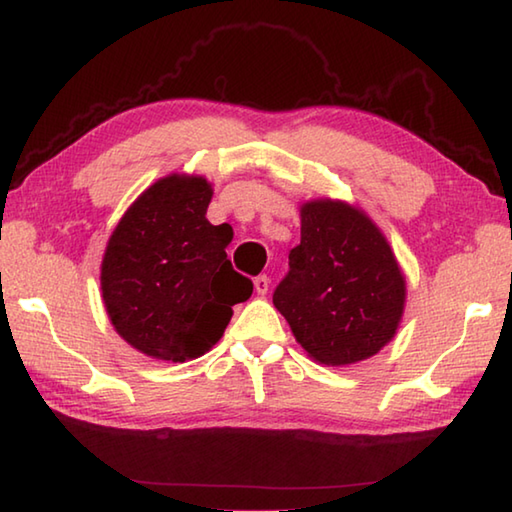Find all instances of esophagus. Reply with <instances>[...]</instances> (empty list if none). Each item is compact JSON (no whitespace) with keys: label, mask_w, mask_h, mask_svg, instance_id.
Listing matches in <instances>:
<instances>
[{"label":"esophagus","mask_w":512,"mask_h":512,"mask_svg":"<svg viewBox=\"0 0 512 512\" xmlns=\"http://www.w3.org/2000/svg\"><path fill=\"white\" fill-rule=\"evenodd\" d=\"M269 276L267 274H260V276H256L254 278V287H256V292L260 294V296H265L267 294V289H269Z\"/></svg>","instance_id":"esophagus-1"}]
</instances>
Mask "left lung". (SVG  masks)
Masks as SVG:
<instances>
[{"label":"left lung","instance_id":"1","mask_svg":"<svg viewBox=\"0 0 512 512\" xmlns=\"http://www.w3.org/2000/svg\"><path fill=\"white\" fill-rule=\"evenodd\" d=\"M296 341L323 365L370 359L392 341L406 305V276L372 220L341 200L301 207V245L274 292Z\"/></svg>","mask_w":512,"mask_h":512}]
</instances>
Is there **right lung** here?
<instances>
[{
	"mask_svg": "<svg viewBox=\"0 0 512 512\" xmlns=\"http://www.w3.org/2000/svg\"><path fill=\"white\" fill-rule=\"evenodd\" d=\"M211 185L167 178L142 191L113 229L102 258V301L124 341L151 359L185 363L214 347L231 307L254 285L234 272L231 227L211 225Z\"/></svg>",
	"mask_w": 512,
	"mask_h": 512,
	"instance_id": "obj_1",
	"label": "right lung"
}]
</instances>
